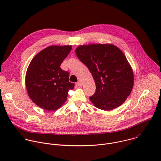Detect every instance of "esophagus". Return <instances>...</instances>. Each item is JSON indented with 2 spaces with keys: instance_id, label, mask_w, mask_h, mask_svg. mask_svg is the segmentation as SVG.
I'll list each match as a JSON object with an SVG mask.
<instances>
[{
  "instance_id": "34e87169",
  "label": "esophagus",
  "mask_w": 161,
  "mask_h": 161,
  "mask_svg": "<svg viewBox=\"0 0 161 161\" xmlns=\"http://www.w3.org/2000/svg\"><path fill=\"white\" fill-rule=\"evenodd\" d=\"M76 85H77L78 86H81V85H82V82H81V80H78V81L76 83Z\"/></svg>"
}]
</instances>
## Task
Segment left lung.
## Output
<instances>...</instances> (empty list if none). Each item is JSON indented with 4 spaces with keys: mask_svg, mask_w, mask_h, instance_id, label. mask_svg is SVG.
I'll return each instance as SVG.
<instances>
[{
    "mask_svg": "<svg viewBox=\"0 0 161 161\" xmlns=\"http://www.w3.org/2000/svg\"><path fill=\"white\" fill-rule=\"evenodd\" d=\"M76 55L92 75L96 89L90 97L101 109L111 110L122 105L130 95L134 75L124 53L113 44H89L78 47Z\"/></svg>",
    "mask_w": 161,
    "mask_h": 161,
    "instance_id": "obj_1",
    "label": "left lung"
}]
</instances>
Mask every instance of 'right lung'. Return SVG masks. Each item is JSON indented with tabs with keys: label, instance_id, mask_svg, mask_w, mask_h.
<instances>
[{
	"label": "right lung",
	"instance_id": "1",
	"mask_svg": "<svg viewBox=\"0 0 161 161\" xmlns=\"http://www.w3.org/2000/svg\"><path fill=\"white\" fill-rule=\"evenodd\" d=\"M71 49V46L48 47L37 53L29 65L25 77L28 94L44 109H58L67 100L69 89L74 88L68 71L60 68Z\"/></svg>",
	"mask_w": 161,
	"mask_h": 161
}]
</instances>
